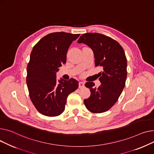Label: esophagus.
Masks as SVG:
<instances>
[{"label":"esophagus","instance_id":"obj_1","mask_svg":"<svg viewBox=\"0 0 154 154\" xmlns=\"http://www.w3.org/2000/svg\"><path fill=\"white\" fill-rule=\"evenodd\" d=\"M85 86V83L83 82V81H80L79 82V88H83Z\"/></svg>","mask_w":154,"mask_h":154}]
</instances>
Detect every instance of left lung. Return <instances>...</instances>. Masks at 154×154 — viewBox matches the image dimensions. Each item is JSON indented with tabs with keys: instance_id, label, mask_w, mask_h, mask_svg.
Here are the masks:
<instances>
[{
	"instance_id": "8db88e82",
	"label": "left lung",
	"mask_w": 154,
	"mask_h": 154,
	"mask_svg": "<svg viewBox=\"0 0 154 154\" xmlns=\"http://www.w3.org/2000/svg\"><path fill=\"white\" fill-rule=\"evenodd\" d=\"M78 43H84L93 50L96 66L103 68L99 78L101 84L98 88L93 87V82L85 83L91 95L84 103L93 113L106 112L117 102L125 86L128 73L124 51L116 40L97 33L82 35Z\"/></svg>"
}]
</instances>
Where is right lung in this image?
I'll return each instance as SVG.
<instances>
[{"label":"right lung","mask_w":154,"mask_h":154,"mask_svg":"<svg viewBox=\"0 0 154 154\" xmlns=\"http://www.w3.org/2000/svg\"><path fill=\"white\" fill-rule=\"evenodd\" d=\"M80 34L50 33L35 45L27 66L26 85L36 109L43 115L54 117L65 110L68 95L78 88L71 78L57 80V72L66 62L68 50Z\"/></svg>","instance_id":"right-lung-1"}]
</instances>
